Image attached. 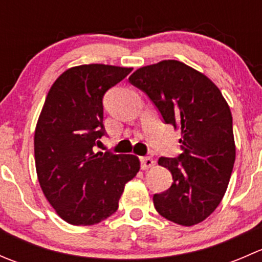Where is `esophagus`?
Wrapping results in <instances>:
<instances>
[{
	"label": "esophagus",
	"instance_id": "1",
	"mask_svg": "<svg viewBox=\"0 0 262 262\" xmlns=\"http://www.w3.org/2000/svg\"><path fill=\"white\" fill-rule=\"evenodd\" d=\"M155 160L152 157H141V167L142 170H147V168L152 167L155 165Z\"/></svg>",
	"mask_w": 262,
	"mask_h": 262
}]
</instances>
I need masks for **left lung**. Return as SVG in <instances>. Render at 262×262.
<instances>
[{"instance_id":"left-lung-1","label":"left lung","mask_w":262,"mask_h":262,"mask_svg":"<svg viewBox=\"0 0 262 262\" xmlns=\"http://www.w3.org/2000/svg\"><path fill=\"white\" fill-rule=\"evenodd\" d=\"M129 82L144 92L162 120L181 130V153L160 157L172 185L153 195L156 210L173 223L194 226L223 199L236 158L228 104L207 76L179 60L137 70Z\"/></svg>"}]
</instances>
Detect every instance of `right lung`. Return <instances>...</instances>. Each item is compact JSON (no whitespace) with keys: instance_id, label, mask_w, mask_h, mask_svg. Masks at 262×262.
<instances>
[{"instance_id":"right-lung-1","label":"right lung","mask_w":262,"mask_h":262,"mask_svg":"<svg viewBox=\"0 0 262 262\" xmlns=\"http://www.w3.org/2000/svg\"><path fill=\"white\" fill-rule=\"evenodd\" d=\"M133 68L83 64L50 87L34 136L38 180L58 215L91 226L116 212L124 186L139 171L134 155L96 152L104 128L102 99Z\"/></svg>"}]
</instances>
